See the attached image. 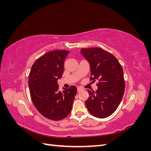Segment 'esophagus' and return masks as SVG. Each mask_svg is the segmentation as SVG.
<instances>
[{"instance_id":"1","label":"esophagus","mask_w":151,"mask_h":151,"mask_svg":"<svg viewBox=\"0 0 151 151\" xmlns=\"http://www.w3.org/2000/svg\"><path fill=\"white\" fill-rule=\"evenodd\" d=\"M82 90H83V89H81V88H77V92H80Z\"/></svg>"}]
</instances>
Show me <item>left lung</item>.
<instances>
[{"instance_id":"8db88e82","label":"left lung","mask_w":151,"mask_h":151,"mask_svg":"<svg viewBox=\"0 0 151 151\" xmlns=\"http://www.w3.org/2000/svg\"><path fill=\"white\" fill-rule=\"evenodd\" d=\"M81 53L89 63L90 80L98 81L95 92L88 90L86 108L95 117L106 118L115 112L124 94L123 68L113 55L102 48H82Z\"/></svg>"}]
</instances>
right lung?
Segmentation results:
<instances>
[{"instance_id": "obj_1", "label": "right lung", "mask_w": 151, "mask_h": 151, "mask_svg": "<svg viewBox=\"0 0 151 151\" xmlns=\"http://www.w3.org/2000/svg\"><path fill=\"white\" fill-rule=\"evenodd\" d=\"M68 53L58 50L45 53L35 62L29 72V88L34 106L43 116L53 121L69 115L77 93L75 86L58 91L57 80L62 77Z\"/></svg>"}]
</instances>
